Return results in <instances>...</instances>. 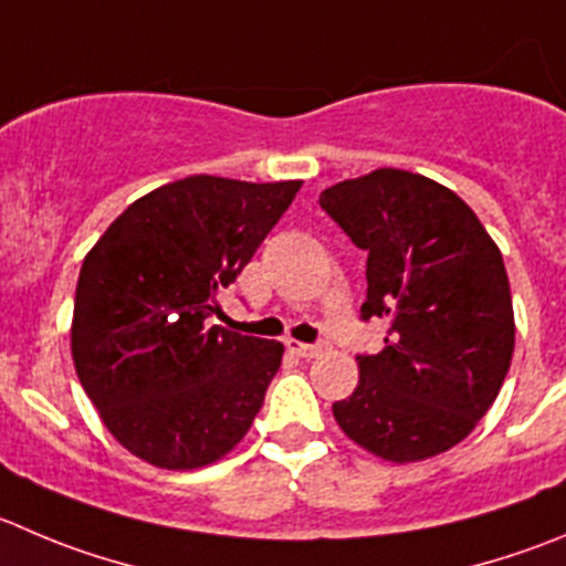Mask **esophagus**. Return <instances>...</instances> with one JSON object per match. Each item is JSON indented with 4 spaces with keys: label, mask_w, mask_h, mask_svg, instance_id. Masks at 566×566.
<instances>
[{
    "label": "esophagus",
    "mask_w": 566,
    "mask_h": 566,
    "mask_svg": "<svg viewBox=\"0 0 566 566\" xmlns=\"http://www.w3.org/2000/svg\"><path fill=\"white\" fill-rule=\"evenodd\" d=\"M286 347L292 349L294 355H300V358H316V355L322 353V347H316V344H303V342H294V338H289Z\"/></svg>",
    "instance_id": "1"
}]
</instances>
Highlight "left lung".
<instances>
[{
  "label": "left lung",
  "mask_w": 566,
  "mask_h": 566,
  "mask_svg": "<svg viewBox=\"0 0 566 566\" xmlns=\"http://www.w3.org/2000/svg\"><path fill=\"white\" fill-rule=\"evenodd\" d=\"M367 250L360 319H389L358 386L333 402L338 428L395 464L455 448L492 408L514 355L503 255L459 193L402 169H375L319 193Z\"/></svg>",
  "instance_id": "1"
}]
</instances>
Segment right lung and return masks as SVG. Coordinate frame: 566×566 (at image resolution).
<instances>
[{"instance_id":"add662e5","label":"right lung","mask_w":566,"mask_h":566,"mask_svg":"<svg viewBox=\"0 0 566 566\" xmlns=\"http://www.w3.org/2000/svg\"><path fill=\"white\" fill-rule=\"evenodd\" d=\"M300 186L186 177L136 199L85 255L74 369L105 428L147 464H213L261 411L283 344L206 322Z\"/></svg>"}]
</instances>
